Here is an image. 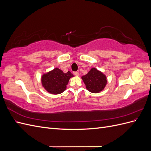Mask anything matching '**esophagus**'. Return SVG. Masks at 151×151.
Instances as JSON below:
<instances>
[{
	"instance_id": "1",
	"label": "esophagus",
	"mask_w": 151,
	"mask_h": 151,
	"mask_svg": "<svg viewBox=\"0 0 151 151\" xmlns=\"http://www.w3.org/2000/svg\"><path fill=\"white\" fill-rule=\"evenodd\" d=\"M74 74L76 76H79V73L78 72H74Z\"/></svg>"
}]
</instances>
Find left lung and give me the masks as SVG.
Returning a JSON list of instances; mask_svg holds the SVG:
<instances>
[{
    "label": "left lung",
    "mask_w": 151,
    "mask_h": 151,
    "mask_svg": "<svg viewBox=\"0 0 151 151\" xmlns=\"http://www.w3.org/2000/svg\"><path fill=\"white\" fill-rule=\"evenodd\" d=\"M86 89L93 93H98L103 90L106 85V77L96 68H92L88 74L82 77Z\"/></svg>",
    "instance_id": "8db88e82"
}]
</instances>
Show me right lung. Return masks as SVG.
<instances>
[{"instance_id":"right-lung-1","label":"right lung","mask_w":151,"mask_h":151,"mask_svg":"<svg viewBox=\"0 0 151 151\" xmlns=\"http://www.w3.org/2000/svg\"><path fill=\"white\" fill-rule=\"evenodd\" d=\"M72 77L74 76L70 72L64 73L62 70L55 68L42 76V86L50 94H60L66 89L68 81Z\"/></svg>"}]
</instances>
